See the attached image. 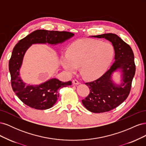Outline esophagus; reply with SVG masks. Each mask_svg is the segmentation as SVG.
Instances as JSON below:
<instances>
[{
  "instance_id": "obj_1",
  "label": "esophagus",
  "mask_w": 146,
  "mask_h": 146,
  "mask_svg": "<svg viewBox=\"0 0 146 146\" xmlns=\"http://www.w3.org/2000/svg\"><path fill=\"white\" fill-rule=\"evenodd\" d=\"M72 83L74 84V85H79V84H80V82H79L77 80H72Z\"/></svg>"
}]
</instances>
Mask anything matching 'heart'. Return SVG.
I'll return each instance as SVG.
<instances>
[{"mask_svg":"<svg viewBox=\"0 0 146 146\" xmlns=\"http://www.w3.org/2000/svg\"><path fill=\"white\" fill-rule=\"evenodd\" d=\"M114 54V48L109 42L81 39L69 47L68 54L61 56L60 62L69 73H75L77 68L80 67V73L84 78L94 80L107 71Z\"/></svg>","mask_w":146,"mask_h":146,"instance_id":"1","label":"heart"}]
</instances>
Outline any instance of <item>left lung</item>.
Masks as SVG:
<instances>
[{
	"label": "left lung",
	"mask_w": 146,
	"mask_h": 146,
	"mask_svg": "<svg viewBox=\"0 0 146 146\" xmlns=\"http://www.w3.org/2000/svg\"><path fill=\"white\" fill-rule=\"evenodd\" d=\"M91 37L105 38L111 42L115 54V61L109 70L97 80L85 83L90 92L82 100L84 107L92 113H104L116 108L129 96L136 69L134 54L130 46L116 34L105 33ZM117 71L121 74L119 84L112 80V74Z\"/></svg>",
	"instance_id": "8db88e82"
}]
</instances>
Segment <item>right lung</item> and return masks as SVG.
I'll list each match as a JSON object with an SVG mask.
<instances>
[{
	"label": "right lung",
	"instance_id": "obj_1",
	"mask_svg": "<svg viewBox=\"0 0 146 146\" xmlns=\"http://www.w3.org/2000/svg\"><path fill=\"white\" fill-rule=\"evenodd\" d=\"M74 36V33L68 32L37 30L16 44L9 61V70L13 90L24 104L36 110L50 108L56 102L60 88L72 85L71 81L63 82L56 78L39 85H30L24 83L20 76V68L26 51L35 44L56 45Z\"/></svg>",
	"mask_w": 146,
	"mask_h": 146
}]
</instances>
